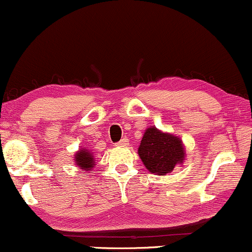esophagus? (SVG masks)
<instances>
[{
    "label": "esophagus",
    "instance_id": "obj_1",
    "mask_svg": "<svg viewBox=\"0 0 252 252\" xmlns=\"http://www.w3.org/2000/svg\"><path fill=\"white\" fill-rule=\"evenodd\" d=\"M128 144H129L128 138L124 137V138H122V140L120 141V142L116 143V146H117V147H126V146H128Z\"/></svg>",
    "mask_w": 252,
    "mask_h": 252
}]
</instances>
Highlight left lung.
<instances>
[{
    "label": "left lung",
    "mask_w": 252,
    "mask_h": 252,
    "mask_svg": "<svg viewBox=\"0 0 252 252\" xmlns=\"http://www.w3.org/2000/svg\"><path fill=\"white\" fill-rule=\"evenodd\" d=\"M138 155L150 173L166 175L176 164L184 163L186 153L180 137L149 126L138 147Z\"/></svg>",
    "instance_id": "left-lung-1"
}]
</instances>
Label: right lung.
I'll use <instances>...</instances> for the list:
<instances>
[{"label":"right lung","mask_w":252,"mask_h":252,"mask_svg":"<svg viewBox=\"0 0 252 252\" xmlns=\"http://www.w3.org/2000/svg\"><path fill=\"white\" fill-rule=\"evenodd\" d=\"M74 161H76L77 166L79 167L83 172L94 168V156H92V153L85 148L78 150L76 154H74Z\"/></svg>","instance_id":"add662e5"}]
</instances>
